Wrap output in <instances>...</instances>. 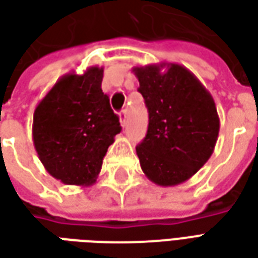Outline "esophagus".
<instances>
[{
	"label": "esophagus",
	"mask_w": 258,
	"mask_h": 258,
	"mask_svg": "<svg viewBox=\"0 0 258 258\" xmlns=\"http://www.w3.org/2000/svg\"><path fill=\"white\" fill-rule=\"evenodd\" d=\"M118 118H120V123H121V125H124V124H125V120H127V110H125V109H123V110H120V112H118Z\"/></svg>",
	"instance_id": "esophagus-1"
}]
</instances>
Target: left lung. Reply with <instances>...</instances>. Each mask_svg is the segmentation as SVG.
Masks as SVG:
<instances>
[{"mask_svg":"<svg viewBox=\"0 0 258 258\" xmlns=\"http://www.w3.org/2000/svg\"><path fill=\"white\" fill-rule=\"evenodd\" d=\"M133 72L149 112L137 146L142 171L160 186H175L203 167L214 151L220 118L214 99L190 70L178 63L137 66Z\"/></svg>","mask_w":258,"mask_h":258,"instance_id":"1","label":"left lung"}]
</instances>
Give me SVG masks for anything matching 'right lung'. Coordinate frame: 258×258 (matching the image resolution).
Returning <instances> with one entry per match:
<instances>
[{
    "instance_id": "right-lung-1",
    "label": "right lung",
    "mask_w": 258,
    "mask_h": 258,
    "mask_svg": "<svg viewBox=\"0 0 258 258\" xmlns=\"http://www.w3.org/2000/svg\"><path fill=\"white\" fill-rule=\"evenodd\" d=\"M103 69L68 73L37 105L33 142L53 178L66 185L95 184L107 148L121 131L118 116L102 92Z\"/></svg>"
}]
</instances>
